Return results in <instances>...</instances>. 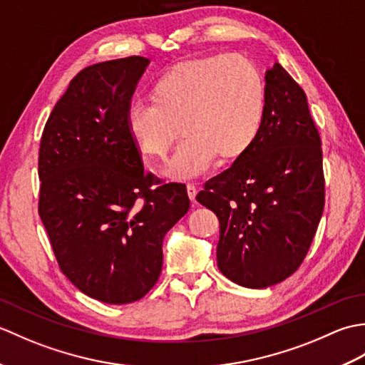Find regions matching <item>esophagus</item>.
I'll return each mask as SVG.
<instances>
[{"instance_id": "34e87169", "label": "esophagus", "mask_w": 365, "mask_h": 365, "mask_svg": "<svg viewBox=\"0 0 365 365\" xmlns=\"http://www.w3.org/2000/svg\"><path fill=\"white\" fill-rule=\"evenodd\" d=\"M187 192H188V197L192 204L196 202V195H197V190L195 185H187Z\"/></svg>"}]
</instances>
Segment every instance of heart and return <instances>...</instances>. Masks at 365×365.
Returning <instances> with one entry per match:
<instances>
[{
	"mask_svg": "<svg viewBox=\"0 0 365 365\" xmlns=\"http://www.w3.org/2000/svg\"><path fill=\"white\" fill-rule=\"evenodd\" d=\"M153 102L130 100L125 123L138 149L166 158L183 131L190 141L166 168L196 178L242 160L257 141L265 110L260 75L240 54H212L170 67L153 86Z\"/></svg>",
	"mask_w": 365,
	"mask_h": 365,
	"instance_id": "obj_1",
	"label": "heart"
}]
</instances>
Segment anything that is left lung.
Returning a JSON list of instances; mask_svg holds the SVG:
<instances>
[{"label":"left lung","instance_id":"8db88e82","mask_svg":"<svg viewBox=\"0 0 365 365\" xmlns=\"http://www.w3.org/2000/svg\"><path fill=\"white\" fill-rule=\"evenodd\" d=\"M265 81L257 141L196 197L220 220L218 268L247 289L298 269L324 205L322 143L304 91L277 63Z\"/></svg>","mask_w":365,"mask_h":365}]
</instances>
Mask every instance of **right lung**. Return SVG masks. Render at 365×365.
Wrapping results in <instances>:
<instances>
[{
    "mask_svg": "<svg viewBox=\"0 0 365 365\" xmlns=\"http://www.w3.org/2000/svg\"><path fill=\"white\" fill-rule=\"evenodd\" d=\"M150 61L89 66L45 123L38 215L61 271L108 304L141 299L158 281L163 238L188 212L182 183L144 174L125 110Z\"/></svg>",
    "mask_w": 365,
    "mask_h": 365,
    "instance_id": "right-lung-1",
    "label": "right lung"
}]
</instances>
